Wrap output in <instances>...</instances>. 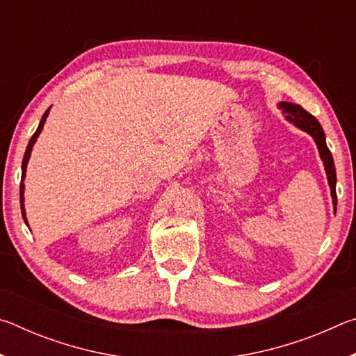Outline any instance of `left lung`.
I'll return each mask as SVG.
<instances>
[{
	"mask_svg": "<svg viewBox=\"0 0 356 356\" xmlns=\"http://www.w3.org/2000/svg\"><path fill=\"white\" fill-rule=\"evenodd\" d=\"M280 110L286 114V119L291 120L292 124L297 125L298 129L308 131V134L314 138V141L317 144L318 154H321V159L323 161L325 166V172H327L328 177V185L331 188V197H333V204H334V213H336V170H334V161H333V155H331L330 149L325 143V134L323 129L318 120L309 114L306 110H303L300 105L295 104H289V102H281L278 104Z\"/></svg>",
	"mask_w": 356,
	"mask_h": 356,
	"instance_id": "left-lung-1",
	"label": "left lung"
}]
</instances>
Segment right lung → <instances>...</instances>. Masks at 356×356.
Instances as JSON below:
<instances>
[{
    "instance_id": "right-lung-1",
    "label": "right lung",
    "mask_w": 356,
    "mask_h": 356,
    "mask_svg": "<svg viewBox=\"0 0 356 356\" xmlns=\"http://www.w3.org/2000/svg\"><path fill=\"white\" fill-rule=\"evenodd\" d=\"M48 113H50V108H48V110L44 113V116H42V119H40V124H39V127H38V130H35V134L31 136V140H29V143H28V147H26V152H25V156H23V161H22V184H20V206H22V215H23V220H25V222L28 225V221H26V213H25V206H23V202H25V197H23V193H25V185H23V179H25V174H26V165H28V160H29V155H31V149H33V146H34V143H35V140H38V136L40 135V131H42V129H44V124H45V120H47V116H48Z\"/></svg>"
}]
</instances>
